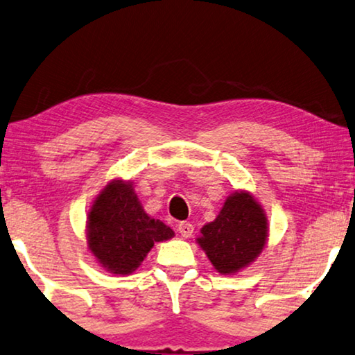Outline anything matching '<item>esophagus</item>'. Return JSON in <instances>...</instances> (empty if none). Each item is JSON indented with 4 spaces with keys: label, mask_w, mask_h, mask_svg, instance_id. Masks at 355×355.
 Listing matches in <instances>:
<instances>
[{
    "label": "esophagus",
    "mask_w": 355,
    "mask_h": 355,
    "mask_svg": "<svg viewBox=\"0 0 355 355\" xmlns=\"http://www.w3.org/2000/svg\"><path fill=\"white\" fill-rule=\"evenodd\" d=\"M178 231L181 232V236L184 237V239H189V237L193 234V225L189 222H182V223H179Z\"/></svg>",
    "instance_id": "1"
}]
</instances>
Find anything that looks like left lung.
<instances>
[{"mask_svg":"<svg viewBox=\"0 0 355 355\" xmlns=\"http://www.w3.org/2000/svg\"><path fill=\"white\" fill-rule=\"evenodd\" d=\"M200 232L196 243L205 250L214 269L222 275H234L263 252L269 223L257 198L247 190H237L226 196L216 220L206 223Z\"/></svg>","mask_w":355,"mask_h":355,"instance_id":"obj_1","label":"left lung"}]
</instances>
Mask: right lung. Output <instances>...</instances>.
<instances>
[{
  "label": "right lung",
  "mask_w": 355,
  "mask_h": 355,
  "mask_svg": "<svg viewBox=\"0 0 355 355\" xmlns=\"http://www.w3.org/2000/svg\"><path fill=\"white\" fill-rule=\"evenodd\" d=\"M171 237L174 231L148 216L133 184L124 179H113L98 191L86 220L89 252L113 275L135 272L155 242Z\"/></svg>",
  "instance_id": "add662e5"
}]
</instances>
